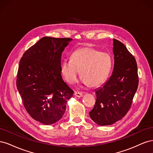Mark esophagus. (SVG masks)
Returning <instances> with one entry per match:
<instances>
[{
    "instance_id": "obj_1",
    "label": "esophagus",
    "mask_w": 153,
    "mask_h": 153,
    "mask_svg": "<svg viewBox=\"0 0 153 153\" xmlns=\"http://www.w3.org/2000/svg\"><path fill=\"white\" fill-rule=\"evenodd\" d=\"M74 95H75L76 97H79V98H80V97L83 96V93H82V92H79L75 91V93H74Z\"/></svg>"
}]
</instances>
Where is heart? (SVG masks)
Segmentation results:
<instances>
[{"label":"heart","mask_w":153,"mask_h":153,"mask_svg":"<svg viewBox=\"0 0 153 153\" xmlns=\"http://www.w3.org/2000/svg\"><path fill=\"white\" fill-rule=\"evenodd\" d=\"M112 66V58L106 52L92 47L76 50L71 59L62 61L61 73L66 80L71 84L77 81L79 74L82 82L92 87L98 86L106 79Z\"/></svg>","instance_id":"b5f03b06"}]
</instances>
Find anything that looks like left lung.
<instances>
[{"label": "left lung", "instance_id": "1", "mask_svg": "<svg viewBox=\"0 0 153 153\" xmlns=\"http://www.w3.org/2000/svg\"><path fill=\"white\" fill-rule=\"evenodd\" d=\"M113 41V73L108 80L96 90V101L89 112L92 120L101 126L112 124L126 115L138 85L135 57L121 41Z\"/></svg>", "mask_w": 153, "mask_h": 153}]
</instances>
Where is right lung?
Here are the masks:
<instances>
[{
  "label": "right lung",
  "mask_w": 153,
  "mask_h": 153,
  "mask_svg": "<svg viewBox=\"0 0 153 153\" xmlns=\"http://www.w3.org/2000/svg\"><path fill=\"white\" fill-rule=\"evenodd\" d=\"M72 38L44 37L20 61L16 87L31 117L44 124L61 119L74 91L61 76V55Z\"/></svg>",
  "instance_id": "right-lung-1"
}]
</instances>
